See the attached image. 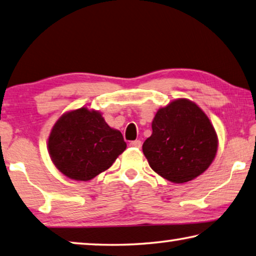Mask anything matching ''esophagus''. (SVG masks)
Listing matches in <instances>:
<instances>
[{"label": "esophagus", "mask_w": 256, "mask_h": 256, "mask_svg": "<svg viewBox=\"0 0 256 256\" xmlns=\"http://www.w3.org/2000/svg\"><path fill=\"white\" fill-rule=\"evenodd\" d=\"M141 146H142V143H141L140 140H136V141H131V142H130V146H132V148H140Z\"/></svg>", "instance_id": "34e87169"}]
</instances>
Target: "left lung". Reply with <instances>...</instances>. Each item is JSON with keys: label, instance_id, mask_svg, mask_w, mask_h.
I'll return each instance as SVG.
<instances>
[{"label": "left lung", "instance_id": "obj_1", "mask_svg": "<svg viewBox=\"0 0 256 256\" xmlns=\"http://www.w3.org/2000/svg\"><path fill=\"white\" fill-rule=\"evenodd\" d=\"M217 136L207 115L188 100L158 110L142 150L158 174L176 184L202 174L217 152Z\"/></svg>", "mask_w": 256, "mask_h": 256}]
</instances>
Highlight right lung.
<instances>
[{
	"label": "right lung",
	"mask_w": 256,
	"mask_h": 256,
	"mask_svg": "<svg viewBox=\"0 0 256 256\" xmlns=\"http://www.w3.org/2000/svg\"><path fill=\"white\" fill-rule=\"evenodd\" d=\"M48 148L60 172L87 181L108 170L126 148V143L122 133L110 128L100 113L82 108L57 120Z\"/></svg>",
	"instance_id": "right-lung-1"
}]
</instances>
